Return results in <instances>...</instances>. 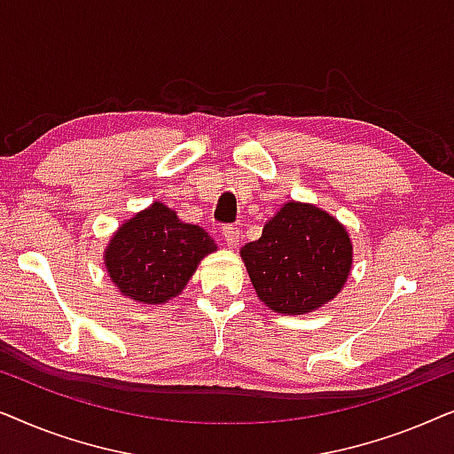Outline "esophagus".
Wrapping results in <instances>:
<instances>
[{"instance_id": "34e87169", "label": "esophagus", "mask_w": 454, "mask_h": 454, "mask_svg": "<svg viewBox=\"0 0 454 454\" xmlns=\"http://www.w3.org/2000/svg\"><path fill=\"white\" fill-rule=\"evenodd\" d=\"M221 233H223V238H225L229 247L238 246V241H239V229L238 227H235V225H223Z\"/></svg>"}]
</instances>
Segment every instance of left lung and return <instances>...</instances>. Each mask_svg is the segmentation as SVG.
Returning a JSON list of instances; mask_svg holds the SVG:
<instances>
[{"mask_svg":"<svg viewBox=\"0 0 454 454\" xmlns=\"http://www.w3.org/2000/svg\"><path fill=\"white\" fill-rule=\"evenodd\" d=\"M260 300L278 314H306L349 277V235L325 210L287 202L241 250Z\"/></svg>","mask_w":454,"mask_h":454,"instance_id":"1","label":"left lung"}]
</instances>
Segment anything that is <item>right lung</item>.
Segmentation results:
<instances>
[{"mask_svg":"<svg viewBox=\"0 0 454 454\" xmlns=\"http://www.w3.org/2000/svg\"><path fill=\"white\" fill-rule=\"evenodd\" d=\"M215 250V239L202 227L182 223L176 210L154 202L117 229L105 264L123 295L163 303L185 287L200 258Z\"/></svg>","mask_w":454,"mask_h":454,"instance_id":"right-lung-1","label":"right lung"}]
</instances>
